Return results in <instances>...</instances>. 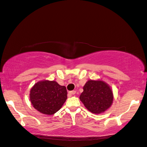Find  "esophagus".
Masks as SVG:
<instances>
[{"mask_svg":"<svg viewBox=\"0 0 147 147\" xmlns=\"http://www.w3.org/2000/svg\"><path fill=\"white\" fill-rule=\"evenodd\" d=\"M76 90H72V91H70V92H69V94L70 95H74V94H76Z\"/></svg>","mask_w":147,"mask_h":147,"instance_id":"esophagus-1","label":"esophagus"}]
</instances>
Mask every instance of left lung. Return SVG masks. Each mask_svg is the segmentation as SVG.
Wrapping results in <instances>:
<instances>
[{"instance_id":"obj_1","label":"left lung","mask_w":147,"mask_h":147,"mask_svg":"<svg viewBox=\"0 0 147 147\" xmlns=\"http://www.w3.org/2000/svg\"><path fill=\"white\" fill-rule=\"evenodd\" d=\"M83 89L79 99L90 112L103 113L111 106L114 98L113 90L103 80H89Z\"/></svg>"}]
</instances>
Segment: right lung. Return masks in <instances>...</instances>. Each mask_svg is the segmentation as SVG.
<instances>
[{
  "instance_id": "obj_1",
  "label": "right lung",
  "mask_w": 147,
  "mask_h": 147,
  "mask_svg": "<svg viewBox=\"0 0 147 147\" xmlns=\"http://www.w3.org/2000/svg\"><path fill=\"white\" fill-rule=\"evenodd\" d=\"M29 98L34 109L43 115H51L59 111L67 99L65 86L54 80H41L30 90Z\"/></svg>"
}]
</instances>
